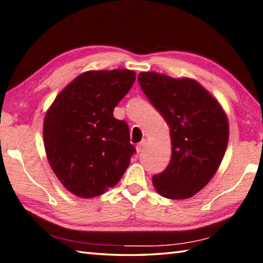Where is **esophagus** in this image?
<instances>
[{"label":"esophagus","mask_w":263,"mask_h":263,"mask_svg":"<svg viewBox=\"0 0 263 263\" xmlns=\"http://www.w3.org/2000/svg\"><path fill=\"white\" fill-rule=\"evenodd\" d=\"M145 145H146V140L144 139V140H141L140 142H139V144H138L137 145V153H140L141 151H142V148H144L145 147Z\"/></svg>","instance_id":"1"}]
</instances>
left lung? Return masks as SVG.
I'll return each mask as SVG.
<instances>
[{"label":"left lung","mask_w":263,"mask_h":263,"mask_svg":"<svg viewBox=\"0 0 263 263\" xmlns=\"http://www.w3.org/2000/svg\"><path fill=\"white\" fill-rule=\"evenodd\" d=\"M138 82L170 127L171 159L161 174L153 176V184L164 198H191L213 178L226 154V114L193 79L141 72Z\"/></svg>","instance_id":"8db88e82"}]
</instances>
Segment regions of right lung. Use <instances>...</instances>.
Wrapping results in <instances>:
<instances>
[{"mask_svg":"<svg viewBox=\"0 0 263 263\" xmlns=\"http://www.w3.org/2000/svg\"><path fill=\"white\" fill-rule=\"evenodd\" d=\"M136 80L131 70L87 71L57 95L44 122L49 164L71 193L93 198L114 187L136 148L114 109Z\"/></svg>","mask_w":263,"mask_h":263,"instance_id":"add662e5","label":"right lung"}]
</instances>
